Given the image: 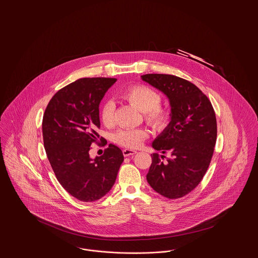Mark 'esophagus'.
Segmentation results:
<instances>
[{
	"label": "esophagus",
	"instance_id": "esophagus-1",
	"mask_svg": "<svg viewBox=\"0 0 258 258\" xmlns=\"http://www.w3.org/2000/svg\"><path fill=\"white\" fill-rule=\"evenodd\" d=\"M136 151L135 150H131V149H124L123 150V155L124 157H130L132 155H135Z\"/></svg>",
	"mask_w": 258,
	"mask_h": 258
}]
</instances>
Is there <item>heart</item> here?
<instances>
[{
  "mask_svg": "<svg viewBox=\"0 0 258 258\" xmlns=\"http://www.w3.org/2000/svg\"><path fill=\"white\" fill-rule=\"evenodd\" d=\"M123 98L143 112L144 119L154 130L160 131L165 126L168 120V112L160 105V95L154 90L144 85L130 87L123 93ZM114 104L108 101L103 104L100 111V118L106 126L114 123ZM147 136L143 128L120 130L114 135V141L126 148H137Z\"/></svg>",
  "mask_w": 258,
  "mask_h": 258,
  "instance_id": "b5f03b06",
  "label": "heart"
}]
</instances>
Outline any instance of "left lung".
Wrapping results in <instances>:
<instances>
[{
  "label": "left lung",
  "mask_w": 258,
  "mask_h": 258,
  "mask_svg": "<svg viewBox=\"0 0 258 258\" xmlns=\"http://www.w3.org/2000/svg\"><path fill=\"white\" fill-rule=\"evenodd\" d=\"M141 79L163 93L171 107L170 122L153 141L149 184L162 197L176 199L197 187L208 169L217 141V119L209 98L183 78L144 74ZM172 157L162 162L163 155Z\"/></svg>",
  "instance_id": "obj_1"
}]
</instances>
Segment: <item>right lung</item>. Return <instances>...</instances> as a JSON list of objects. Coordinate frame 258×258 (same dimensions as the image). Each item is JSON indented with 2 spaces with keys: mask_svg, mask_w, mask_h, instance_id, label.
Listing matches in <instances>:
<instances>
[{
  "mask_svg": "<svg viewBox=\"0 0 258 258\" xmlns=\"http://www.w3.org/2000/svg\"><path fill=\"white\" fill-rule=\"evenodd\" d=\"M116 81L78 79L53 96L43 115V144L51 167L61 186L80 201H97L109 192L123 161V152L113 144L100 157L89 154L99 138V103Z\"/></svg>",
  "mask_w": 258,
  "mask_h": 258,
  "instance_id": "1",
  "label": "right lung"
}]
</instances>
